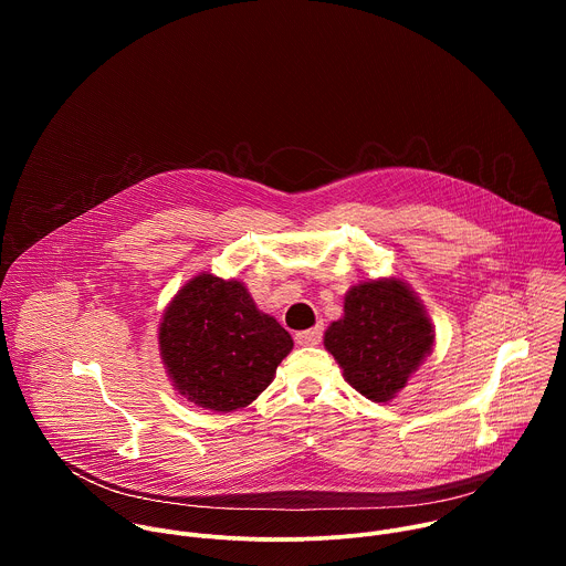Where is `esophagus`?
<instances>
[{
	"label": "esophagus",
	"instance_id": "obj_1",
	"mask_svg": "<svg viewBox=\"0 0 566 566\" xmlns=\"http://www.w3.org/2000/svg\"><path fill=\"white\" fill-rule=\"evenodd\" d=\"M319 340H322V327H313V329H306V332H297V334H295V343L302 345V347L319 345Z\"/></svg>",
	"mask_w": 566,
	"mask_h": 566
}]
</instances>
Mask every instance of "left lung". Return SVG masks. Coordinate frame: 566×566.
Returning <instances> with one entry per match:
<instances>
[{"mask_svg": "<svg viewBox=\"0 0 566 566\" xmlns=\"http://www.w3.org/2000/svg\"><path fill=\"white\" fill-rule=\"evenodd\" d=\"M432 345L434 329L421 300L396 277L352 286L345 315L325 334L347 382L376 402L406 387Z\"/></svg>", "mask_w": 566, "mask_h": 566, "instance_id": "obj_1", "label": "left lung"}]
</instances>
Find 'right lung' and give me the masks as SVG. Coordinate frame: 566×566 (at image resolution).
<instances>
[{
    "mask_svg": "<svg viewBox=\"0 0 566 566\" xmlns=\"http://www.w3.org/2000/svg\"><path fill=\"white\" fill-rule=\"evenodd\" d=\"M158 349L181 396L212 412H232L271 385L293 340L244 284L201 273L166 308Z\"/></svg>",
    "mask_w": 566,
    "mask_h": 566,
    "instance_id": "obj_1",
    "label": "right lung"
}]
</instances>
